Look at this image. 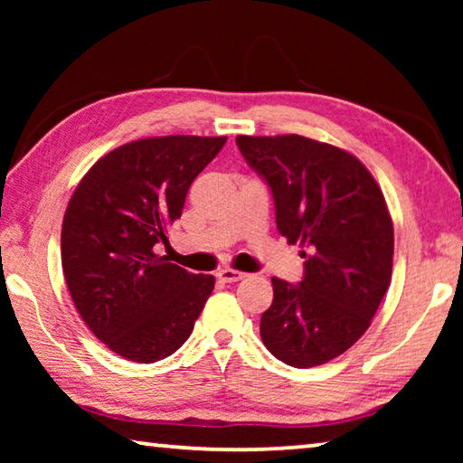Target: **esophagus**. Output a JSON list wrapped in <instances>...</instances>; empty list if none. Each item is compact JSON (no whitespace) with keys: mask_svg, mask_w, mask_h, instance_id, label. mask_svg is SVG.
Masks as SVG:
<instances>
[{"mask_svg":"<svg viewBox=\"0 0 463 463\" xmlns=\"http://www.w3.org/2000/svg\"><path fill=\"white\" fill-rule=\"evenodd\" d=\"M245 276H247V273L237 271V269H231V268H224V269L218 271V278H221V279L224 281V284H232V281H241Z\"/></svg>","mask_w":463,"mask_h":463,"instance_id":"1","label":"esophagus"}]
</instances>
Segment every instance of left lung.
Masks as SVG:
<instances>
[{
  "label": "left lung",
  "mask_w": 463,
  "mask_h": 463,
  "mask_svg": "<svg viewBox=\"0 0 463 463\" xmlns=\"http://www.w3.org/2000/svg\"><path fill=\"white\" fill-rule=\"evenodd\" d=\"M269 185L276 224L304 247L300 284L271 278L261 339L279 362L315 367L345 354L390 286L394 226L370 171L354 155L307 137H237Z\"/></svg>",
  "instance_id": "8db88e82"
}]
</instances>
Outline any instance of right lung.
Wrapping results in <instances>:
<instances>
[{
  "label": "right lung",
  "mask_w": 463,
  "mask_h": 463,
  "mask_svg": "<svg viewBox=\"0 0 463 463\" xmlns=\"http://www.w3.org/2000/svg\"><path fill=\"white\" fill-rule=\"evenodd\" d=\"M226 137H153L122 145L93 165L69 200L62 273L83 323L137 364L182 347L214 289L155 253L184 213L187 190Z\"/></svg>",
  "instance_id": "right-lung-1"
}]
</instances>
